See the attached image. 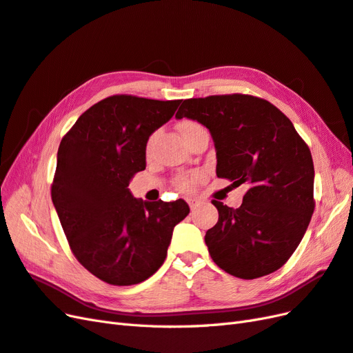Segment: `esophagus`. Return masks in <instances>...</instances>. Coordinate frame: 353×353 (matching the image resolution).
I'll use <instances>...</instances> for the list:
<instances>
[{"mask_svg": "<svg viewBox=\"0 0 353 353\" xmlns=\"http://www.w3.org/2000/svg\"><path fill=\"white\" fill-rule=\"evenodd\" d=\"M186 201H188L190 210H195L199 205V203H201V201L198 198H195V196H189V198H186Z\"/></svg>", "mask_w": 353, "mask_h": 353, "instance_id": "obj_1", "label": "esophagus"}]
</instances>
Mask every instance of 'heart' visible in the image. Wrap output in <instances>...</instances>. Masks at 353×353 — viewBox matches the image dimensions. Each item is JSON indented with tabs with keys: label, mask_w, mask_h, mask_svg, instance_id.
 <instances>
[{
	"label": "heart",
	"mask_w": 353,
	"mask_h": 353,
	"mask_svg": "<svg viewBox=\"0 0 353 353\" xmlns=\"http://www.w3.org/2000/svg\"><path fill=\"white\" fill-rule=\"evenodd\" d=\"M201 125L198 124V123H195V121H190V119H185V121H182V123L179 124V130H180V133L183 134V137H188L190 133L192 132H195L196 128H199ZM196 179H198V176L196 174H190V176H180V177H177L176 179V186L179 188V189H182V190H188V189H190L194 186V183L196 182Z\"/></svg>",
	"instance_id": "1"
}]
</instances>
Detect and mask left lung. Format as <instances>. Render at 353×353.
I'll list each match as a JSON object with an SVG mask.
<instances>
[{
	"label": "left lung",
	"instance_id": "1",
	"mask_svg": "<svg viewBox=\"0 0 353 353\" xmlns=\"http://www.w3.org/2000/svg\"><path fill=\"white\" fill-rule=\"evenodd\" d=\"M205 125L214 140L217 177L247 185L239 208L219 211L205 244L228 274L254 279L294 253L314 214V161L293 123L265 99L221 94L183 100L176 118Z\"/></svg>",
	"mask_w": 353,
	"mask_h": 353
}]
</instances>
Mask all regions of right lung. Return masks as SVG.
Instances as JSON below:
<instances>
[{
    "label": "right lung",
    "instance_id": "obj_1",
    "mask_svg": "<svg viewBox=\"0 0 353 353\" xmlns=\"http://www.w3.org/2000/svg\"><path fill=\"white\" fill-rule=\"evenodd\" d=\"M180 100L115 94L77 119L57 150L52 199L74 256L110 285H134L164 263L183 199L143 203L128 183L146 167V143Z\"/></svg>",
    "mask_w": 353,
    "mask_h": 353
}]
</instances>
